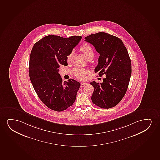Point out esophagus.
Segmentation results:
<instances>
[{"label": "esophagus", "instance_id": "1", "mask_svg": "<svg viewBox=\"0 0 160 160\" xmlns=\"http://www.w3.org/2000/svg\"><path fill=\"white\" fill-rule=\"evenodd\" d=\"M87 83L86 82H83V83H81V87H83L84 86H85L86 85H87Z\"/></svg>", "mask_w": 160, "mask_h": 160}]
</instances>
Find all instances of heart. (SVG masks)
Instances as JSON below:
<instances>
[{"mask_svg":"<svg viewBox=\"0 0 160 160\" xmlns=\"http://www.w3.org/2000/svg\"><path fill=\"white\" fill-rule=\"evenodd\" d=\"M80 50L83 52V54H85V55L88 60L92 59L93 58L94 56V52L93 49L89 44L85 43L82 44L80 47ZM74 54V51L72 50L68 55L67 58V61L68 62H70L72 60ZM73 72L74 73V75L77 77L78 79H80V80H85L86 79V75L89 74V71L87 69L81 68L77 67L73 69Z\"/></svg>","mask_w":160,"mask_h":160,"instance_id":"heart-1","label":"heart"}]
</instances>
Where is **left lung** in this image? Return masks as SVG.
Segmentation results:
<instances>
[{"label": "left lung", "mask_w": 160, "mask_h": 160, "mask_svg": "<svg viewBox=\"0 0 160 160\" xmlns=\"http://www.w3.org/2000/svg\"><path fill=\"white\" fill-rule=\"evenodd\" d=\"M100 54L94 72L106 75L102 83L92 81V101L102 108L116 106L127 92L131 75V62L122 41L108 33L100 32L85 38Z\"/></svg>", "instance_id": "1"}]
</instances>
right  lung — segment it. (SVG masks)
<instances>
[{
    "label": "right lung",
    "instance_id": "obj_1",
    "mask_svg": "<svg viewBox=\"0 0 160 160\" xmlns=\"http://www.w3.org/2000/svg\"><path fill=\"white\" fill-rule=\"evenodd\" d=\"M81 36L63 38L47 36L32 47L29 73L33 88L42 102L51 110L61 112L74 102L80 83L74 79L63 82L58 73L61 65L67 66V56Z\"/></svg>",
    "mask_w": 160,
    "mask_h": 160
}]
</instances>
